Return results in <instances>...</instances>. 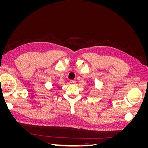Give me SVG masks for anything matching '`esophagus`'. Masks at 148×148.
Wrapping results in <instances>:
<instances>
[{
	"instance_id": "esophagus-1",
	"label": "esophagus",
	"mask_w": 148,
	"mask_h": 148,
	"mask_svg": "<svg viewBox=\"0 0 148 148\" xmlns=\"http://www.w3.org/2000/svg\"><path fill=\"white\" fill-rule=\"evenodd\" d=\"M70 83L71 84H73L76 83V82L74 81V80H70Z\"/></svg>"
}]
</instances>
